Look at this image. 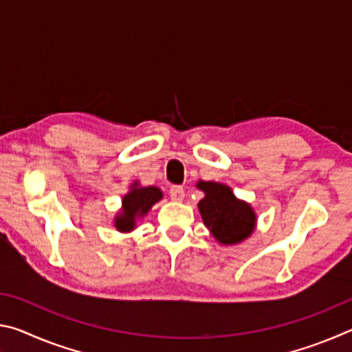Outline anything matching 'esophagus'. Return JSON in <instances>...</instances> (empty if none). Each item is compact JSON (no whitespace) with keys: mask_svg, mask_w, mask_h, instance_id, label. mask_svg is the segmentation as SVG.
<instances>
[{"mask_svg":"<svg viewBox=\"0 0 352 352\" xmlns=\"http://www.w3.org/2000/svg\"><path fill=\"white\" fill-rule=\"evenodd\" d=\"M169 194H170V199L175 201H182L184 199V189L182 186H172Z\"/></svg>","mask_w":352,"mask_h":352,"instance_id":"obj_1","label":"esophagus"}]
</instances>
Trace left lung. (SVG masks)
<instances>
[{"label": "left lung", "instance_id": "1", "mask_svg": "<svg viewBox=\"0 0 352 352\" xmlns=\"http://www.w3.org/2000/svg\"><path fill=\"white\" fill-rule=\"evenodd\" d=\"M205 197L199 201L201 220L220 245H237L253 234L258 216L253 206L237 199L228 184L199 180Z\"/></svg>", "mask_w": 352, "mask_h": 352}]
</instances>
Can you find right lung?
Segmentation results:
<instances>
[{"label":"right lung","mask_w":352,"mask_h":352,"mask_svg":"<svg viewBox=\"0 0 352 352\" xmlns=\"http://www.w3.org/2000/svg\"><path fill=\"white\" fill-rule=\"evenodd\" d=\"M163 199V190L157 186H141L138 180L132 183L129 192L122 195L121 208L113 217V226L119 233H130L136 222L147 216L155 204Z\"/></svg>","instance_id":"obj_1"}]
</instances>
